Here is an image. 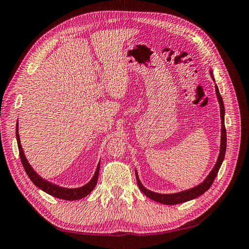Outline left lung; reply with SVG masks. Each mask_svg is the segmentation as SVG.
<instances>
[{"instance_id": "left-lung-1", "label": "left lung", "mask_w": 249, "mask_h": 249, "mask_svg": "<svg viewBox=\"0 0 249 249\" xmlns=\"http://www.w3.org/2000/svg\"><path fill=\"white\" fill-rule=\"evenodd\" d=\"M211 77L214 80L213 77V72L212 71H210ZM215 89H216V95L218 102H219V106H220V117H221V143H220V153L219 156H218L217 162L215 164V166L213 167L212 171L209 173V176L206 178V179L203 180L202 183H200L199 185H197L196 187L191 188V189H188L182 192H178V193H173V194H160V193H156L153 191L147 190L146 188H144L140 182V179L138 178V173L136 171V178H137V184L139 189L142 191L143 194H145L147 197H149L150 199H153L157 202L163 203V205H178V203H182V202H186L188 200H191L196 198L198 196H200L201 194L205 193L206 191L209 190V188L212 186L214 179L217 176L218 171L220 169L221 164L223 162L224 156H225V150H227V130H225V125H224V106H223V101L222 97L220 95L219 89H218L217 85H215Z\"/></svg>"}]
</instances>
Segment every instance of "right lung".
Masks as SVG:
<instances>
[{
  "instance_id": "1",
  "label": "right lung",
  "mask_w": 249,
  "mask_h": 249,
  "mask_svg": "<svg viewBox=\"0 0 249 249\" xmlns=\"http://www.w3.org/2000/svg\"><path fill=\"white\" fill-rule=\"evenodd\" d=\"M16 133H17L18 146V150H19V157H20V161L22 163V166H24L25 171L27 172V175L30 178V179H31L33 184L38 187L39 189L52 195V196L60 198V199H65V200L81 199L83 197L87 196V195L94 189V187L97 183V178H99L101 163H99V165H97V168L95 170L93 178H91V180H89L86 185H84L83 187H80V188H71V189L70 188L60 187L58 185L48 182V180H46L37 175L35 170L31 167V165H30L29 162L27 161L25 154H24V150H22L20 140H19V135H18V124H17V132Z\"/></svg>"
}]
</instances>
